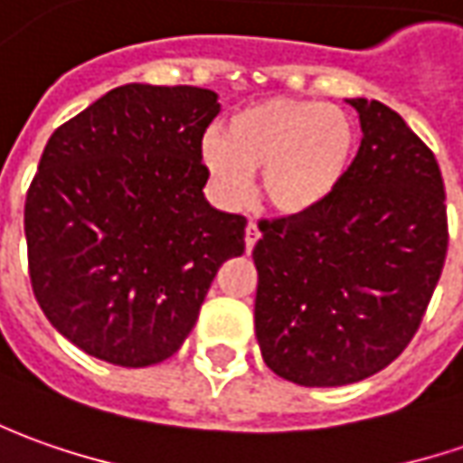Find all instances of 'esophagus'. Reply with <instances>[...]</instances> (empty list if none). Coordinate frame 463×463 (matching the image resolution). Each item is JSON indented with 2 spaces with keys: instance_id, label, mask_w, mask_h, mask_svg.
Listing matches in <instances>:
<instances>
[{
  "instance_id": "obj_1",
  "label": "esophagus",
  "mask_w": 463,
  "mask_h": 463,
  "mask_svg": "<svg viewBox=\"0 0 463 463\" xmlns=\"http://www.w3.org/2000/svg\"><path fill=\"white\" fill-rule=\"evenodd\" d=\"M259 238H261V232H259V225L256 222H248L246 225V250L250 253L253 246L259 243Z\"/></svg>"
}]
</instances>
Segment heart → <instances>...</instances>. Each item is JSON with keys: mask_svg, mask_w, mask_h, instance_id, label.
<instances>
[{"mask_svg": "<svg viewBox=\"0 0 463 463\" xmlns=\"http://www.w3.org/2000/svg\"><path fill=\"white\" fill-rule=\"evenodd\" d=\"M356 148V128L338 107L266 99L241 109L228 136L210 130L202 140V161L228 202L243 200L250 174L261 171V194L271 210L307 215L341 189Z\"/></svg>", "mask_w": 463, "mask_h": 463, "instance_id": "1", "label": "heart"}]
</instances>
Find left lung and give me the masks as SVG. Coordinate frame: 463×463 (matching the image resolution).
Segmentation results:
<instances>
[{
  "instance_id": "left-lung-1",
  "label": "left lung",
  "mask_w": 463,
  "mask_h": 463,
  "mask_svg": "<svg viewBox=\"0 0 463 463\" xmlns=\"http://www.w3.org/2000/svg\"><path fill=\"white\" fill-rule=\"evenodd\" d=\"M361 146L341 189L307 215L261 220L256 338L302 387L354 384L412 341L440 279L449 220L433 151L376 99H348Z\"/></svg>"
}]
</instances>
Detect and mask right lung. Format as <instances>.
Masks as SVG:
<instances>
[{
	"instance_id": "right-lung-1",
	"label": "right lung",
	"mask_w": 463,
	"mask_h": 463,
	"mask_svg": "<svg viewBox=\"0 0 463 463\" xmlns=\"http://www.w3.org/2000/svg\"><path fill=\"white\" fill-rule=\"evenodd\" d=\"M220 112L200 87L125 84L51 136L24 200L35 299L63 338L115 366L182 348L246 217L204 200L202 137Z\"/></svg>"
}]
</instances>
